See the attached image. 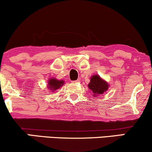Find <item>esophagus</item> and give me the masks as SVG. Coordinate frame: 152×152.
I'll return each instance as SVG.
<instances>
[{
	"label": "esophagus",
	"mask_w": 152,
	"mask_h": 152,
	"mask_svg": "<svg viewBox=\"0 0 152 152\" xmlns=\"http://www.w3.org/2000/svg\"><path fill=\"white\" fill-rule=\"evenodd\" d=\"M79 82H80L79 80H76V81H73V83H79Z\"/></svg>",
	"instance_id": "esophagus-1"
}]
</instances>
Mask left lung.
I'll use <instances>...</instances> for the list:
<instances>
[{
    "label": "left lung",
    "instance_id": "1",
    "mask_svg": "<svg viewBox=\"0 0 152 152\" xmlns=\"http://www.w3.org/2000/svg\"><path fill=\"white\" fill-rule=\"evenodd\" d=\"M88 87L91 91L93 93V96L97 97L99 95L104 94L109 89V84L108 82L101 78L99 75L95 74L91 76L89 83L88 84Z\"/></svg>",
    "mask_w": 152,
    "mask_h": 152
}]
</instances>
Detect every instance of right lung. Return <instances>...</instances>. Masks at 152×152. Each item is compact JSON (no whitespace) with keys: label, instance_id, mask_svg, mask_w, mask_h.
Here are the masks:
<instances>
[{"label":"right lung","instance_id":"obj_1","mask_svg":"<svg viewBox=\"0 0 152 152\" xmlns=\"http://www.w3.org/2000/svg\"><path fill=\"white\" fill-rule=\"evenodd\" d=\"M64 83L65 81L64 80H58L56 78H49L48 81L47 88L50 91V92H53L54 91L59 89L64 84Z\"/></svg>","mask_w":152,"mask_h":152}]
</instances>
